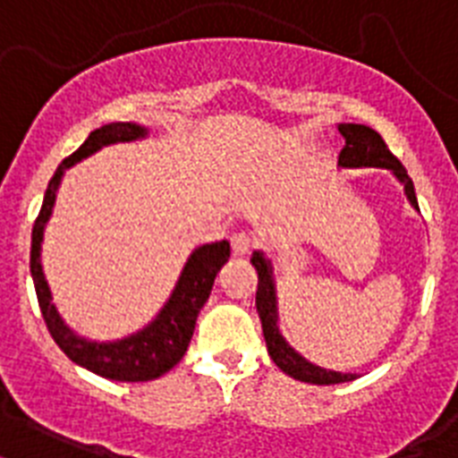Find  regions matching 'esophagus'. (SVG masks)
I'll use <instances>...</instances> for the list:
<instances>
[{
    "mask_svg": "<svg viewBox=\"0 0 458 458\" xmlns=\"http://www.w3.org/2000/svg\"><path fill=\"white\" fill-rule=\"evenodd\" d=\"M232 250L233 255H246L253 250V236L248 232H239L232 236Z\"/></svg>",
    "mask_w": 458,
    "mask_h": 458,
    "instance_id": "34e87169",
    "label": "esophagus"
}]
</instances>
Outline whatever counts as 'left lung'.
I'll list each match as a JSON object with an SVG mask.
<instances>
[{
    "mask_svg": "<svg viewBox=\"0 0 458 458\" xmlns=\"http://www.w3.org/2000/svg\"><path fill=\"white\" fill-rule=\"evenodd\" d=\"M346 145L339 152V165L342 166H385L396 174V179L403 183V191L409 196L411 205L418 208L416 191H413V181L403 169L399 159L389 152L387 143L382 140L377 131L360 126V123H342L339 126ZM250 262L258 269V292H255V308L260 315L262 335L267 344L269 358L277 363L279 370L292 375L293 380L313 382V385H339V382L356 380V375L349 373H335V370H325L318 365L308 363L306 358H301L289 344L282 339L277 329V299H275V284H272V275H269L267 260L260 253H253Z\"/></svg>",
    "mask_w": 458,
    "mask_h": 458,
    "instance_id": "1",
    "label": "left lung"
}]
</instances>
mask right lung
I'll list each match as a JSON object with an SVG mask.
<instances>
[{
	"mask_svg": "<svg viewBox=\"0 0 458 458\" xmlns=\"http://www.w3.org/2000/svg\"><path fill=\"white\" fill-rule=\"evenodd\" d=\"M140 136H145V129H140L136 123H107V126L93 131L90 136L85 138V143L73 155L64 159L62 165L56 166L55 176L49 179L40 215H38L33 225V243H30V275H33L35 282V293H38V303H40L45 325H47L49 335L56 342V346L73 363L83 365V368L93 370L95 375L107 377V380L119 382L155 380L159 375L169 373L174 365L179 363L183 353L189 351L198 313L205 306V301L210 299L212 284H215L219 267L229 258V243L226 241L198 248L186 262V267H183L179 277V284L174 289L169 303L157 315V320L152 322L150 327H145L143 332L129 336V339L112 344L85 342L64 325L56 308L52 306L49 286L45 282L40 265L42 232H45V225H47L49 215H52L56 186L62 181L64 169L76 165L78 159L93 155L95 150H100L102 145L133 140V138Z\"/></svg>",
	"mask_w": 458,
	"mask_h": 458,
	"instance_id": "obj_1",
	"label": "right lung"
}]
</instances>
